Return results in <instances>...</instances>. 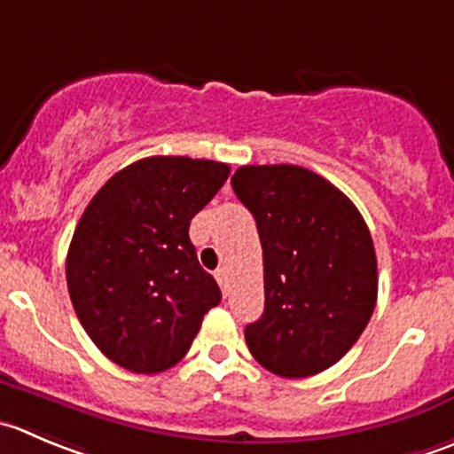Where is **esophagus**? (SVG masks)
Here are the masks:
<instances>
[{"mask_svg":"<svg viewBox=\"0 0 454 454\" xmlns=\"http://www.w3.org/2000/svg\"><path fill=\"white\" fill-rule=\"evenodd\" d=\"M215 279H217L219 288H222V293L226 294L228 293V277H226V270L223 268H219L217 272H215Z\"/></svg>","mask_w":454,"mask_h":454,"instance_id":"34e87169","label":"esophagus"}]
</instances>
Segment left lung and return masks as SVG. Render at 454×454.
I'll list each match as a JSON object with an SVG mask.
<instances>
[{"label": "left lung", "instance_id": "obj_1", "mask_svg": "<svg viewBox=\"0 0 454 454\" xmlns=\"http://www.w3.org/2000/svg\"><path fill=\"white\" fill-rule=\"evenodd\" d=\"M231 182L263 250L266 303L246 344L275 375H317L353 348L375 310L371 231L344 192L301 166H241Z\"/></svg>", "mask_w": 454, "mask_h": 454}]
</instances>
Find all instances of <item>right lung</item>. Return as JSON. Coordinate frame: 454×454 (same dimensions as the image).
Here are the masks:
<instances>
[{"instance_id":"1","label":"right lung","mask_w":454,"mask_h":454,"mask_svg":"<svg viewBox=\"0 0 454 454\" xmlns=\"http://www.w3.org/2000/svg\"><path fill=\"white\" fill-rule=\"evenodd\" d=\"M228 175L222 161L146 157L113 175L83 210L66 281L83 330L117 366L173 368L222 301L188 228Z\"/></svg>"}]
</instances>
